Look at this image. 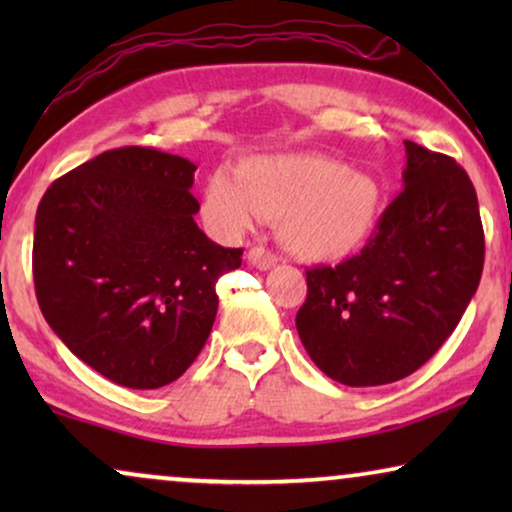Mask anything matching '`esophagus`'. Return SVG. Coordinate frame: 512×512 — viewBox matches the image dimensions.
Here are the masks:
<instances>
[{
	"mask_svg": "<svg viewBox=\"0 0 512 512\" xmlns=\"http://www.w3.org/2000/svg\"><path fill=\"white\" fill-rule=\"evenodd\" d=\"M247 258H249V263L258 270H270V268H275V265H277V256L265 247H251Z\"/></svg>",
	"mask_w": 512,
	"mask_h": 512,
	"instance_id": "1",
	"label": "esophagus"
}]
</instances>
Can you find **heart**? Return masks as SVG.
I'll use <instances>...</instances> for the list:
<instances>
[{"label":"heart","instance_id":"obj_1","mask_svg":"<svg viewBox=\"0 0 512 512\" xmlns=\"http://www.w3.org/2000/svg\"><path fill=\"white\" fill-rule=\"evenodd\" d=\"M384 191L373 174L324 153H265L219 170L202 191L214 233L237 237L263 219H279L286 247L319 263L345 261L366 247L382 214Z\"/></svg>","mask_w":512,"mask_h":512}]
</instances>
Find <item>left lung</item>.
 <instances>
[{
  "label": "left lung",
  "mask_w": 512,
  "mask_h": 512,
  "mask_svg": "<svg viewBox=\"0 0 512 512\" xmlns=\"http://www.w3.org/2000/svg\"><path fill=\"white\" fill-rule=\"evenodd\" d=\"M403 191L361 254L307 270L296 314L321 373L347 387L403 380L457 328L485 265L478 195L457 160L405 142Z\"/></svg>",
  "instance_id": "8db88e82"
}]
</instances>
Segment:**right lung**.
I'll return each instance as SVG.
<instances>
[{
    "mask_svg": "<svg viewBox=\"0 0 512 512\" xmlns=\"http://www.w3.org/2000/svg\"><path fill=\"white\" fill-rule=\"evenodd\" d=\"M191 160L146 146L104 151L55 179L34 221L41 314L69 352L128 389L186 373L212 333L216 282L242 249L195 223Z\"/></svg>",
    "mask_w": 512,
    "mask_h": 512,
    "instance_id": "1",
    "label": "right lung"
}]
</instances>
